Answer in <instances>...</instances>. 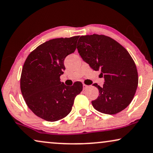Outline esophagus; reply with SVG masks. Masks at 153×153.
Here are the masks:
<instances>
[{
	"label": "esophagus",
	"instance_id": "1",
	"mask_svg": "<svg viewBox=\"0 0 153 153\" xmlns=\"http://www.w3.org/2000/svg\"><path fill=\"white\" fill-rule=\"evenodd\" d=\"M87 87H88V86H87V85H86L85 84H83V89H85L87 88Z\"/></svg>",
	"mask_w": 153,
	"mask_h": 153
}]
</instances>
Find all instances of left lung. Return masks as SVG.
I'll return each instance as SVG.
<instances>
[{"label": "left lung", "mask_w": 153, "mask_h": 153, "mask_svg": "<svg viewBox=\"0 0 153 153\" xmlns=\"http://www.w3.org/2000/svg\"><path fill=\"white\" fill-rule=\"evenodd\" d=\"M79 54L93 70L101 71L104 84L97 83L99 96L91 101L102 113L114 115L131 102L138 83V72L127 50L113 38L104 35L82 36L77 45Z\"/></svg>", "instance_id": "obj_1"}]
</instances>
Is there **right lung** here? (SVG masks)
Instances as JSON below:
<instances>
[{
	"mask_svg": "<svg viewBox=\"0 0 153 153\" xmlns=\"http://www.w3.org/2000/svg\"><path fill=\"white\" fill-rule=\"evenodd\" d=\"M78 38L48 40L32 51L24 62L20 79L22 96L33 113L45 120L55 122L68 115L82 90L78 81L72 86L60 81L65 58L75 52Z\"/></svg>",
	"mask_w": 153,
	"mask_h": 153,
	"instance_id": "right-lung-1",
	"label": "right lung"
}]
</instances>
